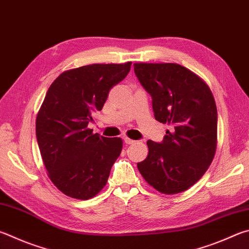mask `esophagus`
Here are the masks:
<instances>
[{
	"mask_svg": "<svg viewBox=\"0 0 249 249\" xmlns=\"http://www.w3.org/2000/svg\"><path fill=\"white\" fill-rule=\"evenodd\" d=\"M124 142H125V143H127V144H132V143L135 142V140L130 139L128 137H124Z\"/></svg>",
	"mask_w": 249,
	"mask_h": 249,
	"instance_id": "esophagus-1",
	"label": "esophagus"
}]
</instances>
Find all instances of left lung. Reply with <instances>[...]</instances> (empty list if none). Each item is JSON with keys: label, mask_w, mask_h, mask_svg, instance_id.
I'll use <instances>...</instances> for the list:
<instances>
[{"label": "left lung", "mask_w": 249, "mask_h": 249, "mask_svg": "<svg viewBox=\"0 0 249 249\" xmlns=\"http://www.w3.org/2000/svg\"><path fill=\"white\" fill-rule=\"evenodd\" d=\"M134 71L152 98L156 120L172 126L161 143L148 140V156L137 168L158 192L173 195L187 191L215 155L213 94L199 76L175 63H135Z\"/></svg>", "instance_id": "obj_1"}]
</instances>
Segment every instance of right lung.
I'll list each match as a JSON object with an SVG mask.
<instances>
[{
	"label": "right lung",
	"mask_w": 249,
	"mask_h": 249,
	"mask_svg": "<svg viewBox=\"0 0 249 249\" xmlns=\"http://www.w3.org/2000/svg\"><path fill=\"white\" fill-rule=\"evenodd\" d=\"M130 65L81 66L63 71L50 86L36 120V135L48 176L66 196L90 199L107 185L123 142L93 134L88 124Z\"/></svg>",
	"instance_id": "right-lung-1"
}]
</instances>
